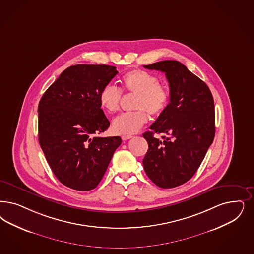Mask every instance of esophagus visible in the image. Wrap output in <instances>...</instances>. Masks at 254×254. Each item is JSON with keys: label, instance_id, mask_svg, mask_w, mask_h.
<instances>
[{"label": "esophagus", "instance_id": "obj_1", "mask_svg": "<svg viewBox=\"0 0 254 254\" xmlns=\"http://www.w3.org/2000/svg\"><path fill=\"white\" fill-rule=\"evenodd\" d=\"M131 138H132L131 135H123V136H122V140H129V139H131Z\"/></svg>", "mask_w": 254, "mask_h": 254}]
</instances>
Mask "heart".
Here are the masks:
<instances>
[{
    "mask_svg": "<svg viewBox=\"0 0 254 254\" xmlns=\"http://www.w3.org/2000/svg\"><path fill=\"white\" fill-rule=\"evenodd\" d=\"M123 89L137 94L134 108L138 111L125 113L114 118L112 129L118 135H130L139 131L147 122V113L160 115L170 101V93L164 85L158 83V79L144 70H132L124 75L121 80ZM122 94L120 90L111 84L105 85L99 92V104L106 112L113 114L118 111Z\"/></svg>",
    "mask_w": 254,
    "mask_h": 254,
    "instance_id": "heart-1",
    "label": "heart"
}]
</instances>
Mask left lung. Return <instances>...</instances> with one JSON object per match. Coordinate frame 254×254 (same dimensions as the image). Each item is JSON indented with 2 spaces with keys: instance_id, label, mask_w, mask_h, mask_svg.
Returning a JSON list of instances; mask_svg holds the SVG:
<instances>
[{
  "instance_id": "1",
  "label": "left lung",
  "mask_w": 254,
  "mask_h": 254,
  "mask_svg": "<svg viewBox=\"0 0 254 254\" xmlns=\"http://www.w3.org/2000/svg\"><path fill=\"white\" fill-rule=\"evenodd\" d=\"M145 68L165 73L170 103L142 136L148 151L142 160L151 181L172 189L189 181L215 137V106L208 86L180 62H157ZM155 132L167 136L155 138Z\"/></svg>"
}]
</instances>
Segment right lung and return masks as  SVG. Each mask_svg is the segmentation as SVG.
I'll return each mask as SVG.
<instances>
[{
	"label": "right lung",
	"mask_w": 254,
	"mask_h": 254,
	"mask_svg": "<svg viewBox=\"0 0 254 254\" xmlns=\"http://www.w3.org/2000/svg\"><path fill=\"white\" fill-rule=\"evenodd\" d=\"M117 73L107 64L72 65L39 101V144L54 175L70 189L94 190L122 142L119 136H96L110 126L99 92Z\"/></svg>",
	"instance_id": "add662e5"
}]
</instances>
